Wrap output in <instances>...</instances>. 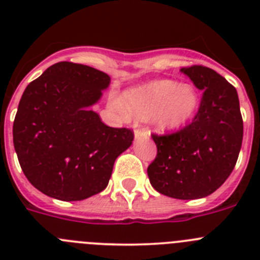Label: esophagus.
<instances>
[{
    "mask_svg": "<svg viewBox=\"0 0 260 260\" xmlns=\"http://www.w3.org/2000/svg\"><path fill=\"white\" fill-rule=\"evenodd\" d=\"M134 138L135 141H139V139H148L150 138V133L143 128H137L134 132Z\"/></svg>",
    "mask_w": 260,
    "mask_h": 260,
    "instance_id": "obj_1",
    "label": "esophagus"
}]
</instances>
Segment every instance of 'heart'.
<instances>
[{"label": "heart", "mask_w": 260, "mask_h": 260, "mask_svg": "<svg viewBox=\"0 0 260 260\" xmlns=\"http://www.w3.org/2000/svg\"><path fill=\"white\" fill-rule=\"evenodd\" d=\"M123 103L130 116L151 118L160 132H173L195 116L201 100L190 84L162 79L128 89L123 95Z\"/></svg>", "instance_id": "b5f03b06"}]
</instances>
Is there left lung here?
<instances>
[{
  "mask_svg": "<svg viewBox=\"0 0 260 260\" xmlns=\"http://www.w3.org/2000/svg\"><path fill=\"white\" fill-rule=\"evenodd\" d=\"M181 73L203 91L192 122L171 135H152L157 147L147 168L153 189L191 201L219 189L231 176L242 146L243 122L237 89L215 70L194 65Z\"/></svg>",
  "mask_w": 260,
  "mask_h": 260,
  "instance_id": "1",
  "label": "left lung"
}]
</instances>
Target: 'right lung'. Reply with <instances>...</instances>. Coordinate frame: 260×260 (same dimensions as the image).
I'll return each instance as SVG.
<instances>
[{"label":"right lung","instance_id":"right-lung-1","mask_svg":"<svg viewBox=\"0 0 260 260\" xmlns=\"http://www.w3.org/2000/svg\"><path fill=\"white\" fill-rule=\"evenodd\" d=\"M110 77L91 66L54 63L23 92L14 148L27 180L58 201H83L108 186L116 158L132 146L128 128L103 123L92 110Z\"/></svg>","mask_w":260,"mask_h":260}]
</instances>
